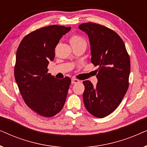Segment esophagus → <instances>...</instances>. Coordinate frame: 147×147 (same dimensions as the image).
Listing matches in <instances>:
<instances>
[{
    "mask_svg": "<svg viewBox=\"0 0 147 147\" xmlns=\"http://www.w3.org/2000/svg\"><path fill=\"white\" fill-rule=\"evenodd\" d=\"M78 82H80V80L76 79V78H72L71 79V84H77V83H78Z\"/></svg>",
    "mask_w": 147,
    "mask_h": 147,
    "instance_id": "34e87169",
    "label": "esophagus"
}]
</instances>
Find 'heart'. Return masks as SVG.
I'll list each match as a JSON object with an SVG mask.
<instances>
[{"mask_svg": "<svg viewBox=\"0 0 147 147\" xmlns=\"http://www.w3.org/2000/svg\"><path fill=\"white\" fill-rule=\"evenodd\" d=\"M69 43L71 44V47L74 46H78L82 44H86L85 39L81 36L78 35H74L69 38Z\"/></svg>", "mask_w": 147, "mask_h": 147, "instance_id": "heart-1", "label": "heart"}]
</instances>
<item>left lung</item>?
Listing matches in <instances>:
<instances>
[{"instance_id": "8db88e82", "label": "left lung", "mask_w": 147, "mask_h": 147, "mask_svg": "<svg viewBox=\"0 0 147 147\" xmlns=\"http://www.w3.org/2000/svg\"><path fill=\"white\" fill-rule=\"evenodd\" d=\"M79 29L89 37L91 61L99 67L96 86L88 80L83 82L84 103L90 114L102 118L117 108L126 93L130 57L122 39L113 30L94 23L81 24Z\"/></svg>"}]
</instances>
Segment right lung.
I'll return each instance as SVG.
<instances>
[{
  "mask_svg": "<svg viewBox=\"0 0 147 147\" xmlns=\"http://www.w3.org/2000/svg\"><path fill=\"white\" fill-rule=\"evenodd\" d=\"M71 29L57 25L40 28L28 34L19 44L16 55L15 78L20 93L29 107L45 117L61 111L71 80H58L48 73L59 40Z\"/></svg>",
  "mask_w": 147,
  "mask_h": 147,
  "instance_id": "add662e5",
  "label": "right lung"
}]
</instances>
